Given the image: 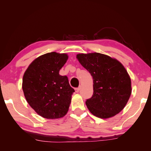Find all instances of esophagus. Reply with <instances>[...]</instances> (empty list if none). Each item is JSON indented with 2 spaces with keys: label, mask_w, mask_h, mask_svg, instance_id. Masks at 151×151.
<instances>
[{
  "label": "esophagus",
  "mask_w": 151,
  "mask_h": 151,
  "mask_svg": "<svg viewBox=\"0 0 151 151\" xmlns=\"http://www.w3.org/2000/svg\"><path fill=\"white\" fill-rule=\"evenodd\" d=\"M79 90H80V88H76V89H75V91H76V93H79Z\"/></svg>",
  "instance_id": "obj_1"
}]
</instances>
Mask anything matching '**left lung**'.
Returning a JSON list of instances; mask_svg holds the SVG:
<instances>
[{
    "label": "left lung",
    "instance_id": "8db88e82",
    "mask_svg": "<svg viewBox=\"0 0 151 151\" xmlns=\"http://www.w3.org/2000/svg\"><path fill=\"white\" fill-rule=\"evenodd\" d=\"M76 58L93 79V95L86 101L93 115L106 119L125 108L132 93L130 76L116 58L99 53H79Z\"/></svg>",
    "mask_w": 151,
    "mask_h": 151
}]
</instances>
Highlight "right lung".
I'll use <instances>...</instances> for the list:
<instances>
[{
	"mask_svg": "<svg viewBox=\"0 0 151 151\" xmlns=\"http://www.w3.org/2000/svg\"><path fill=\"white\" fill-rule=\"evenodd\" d=\"M68 58L67 53H45L35 58L24 74L22 88L26 101L45 118H62L69 108L74 89L67 76L59 74Z\"/></svg>",
	"mask_w": 151,
	"mask_h": 151,
	"instance_id": "right-lung-1",
	"label": "right lung"
}]
</instances>
